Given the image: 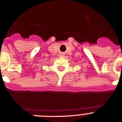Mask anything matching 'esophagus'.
<instances>
[{"label":"esophagus","mask_w":122,"mask_h":122,"mask_svg":"<svg viewBox=\"0 0 122 122\" xmlns=\"http://www.w3.org/2000/svg\"><path fill=\"white\" fill-rule=\"evenodd\" d=\"M63 56H63V54H60V57H63Z\"/></svg>","instance_id":"1"}]
</instances>
